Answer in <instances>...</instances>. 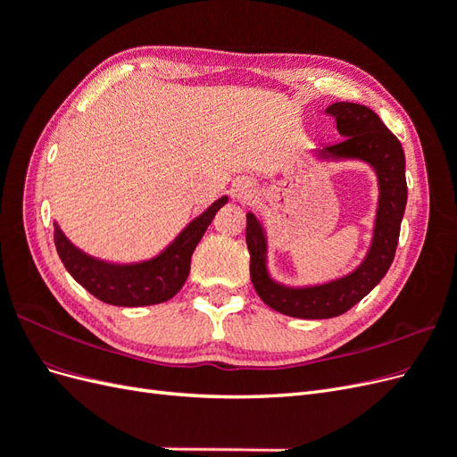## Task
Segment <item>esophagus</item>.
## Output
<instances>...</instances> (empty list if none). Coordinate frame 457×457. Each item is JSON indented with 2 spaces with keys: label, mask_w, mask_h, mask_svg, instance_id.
<instances>
[{
  "label": "esophagus",
  "mask_w": 457,
  "mask_h": 457,
  "mask_svg": "<svg viewBox=\"0 0 457 457\" xmlns=\"http://www.w3.org/2000/svg\"><path fill=\"white\" fill-rule=\"evenodd\" d=\"M253 195V185L250 181H238L237 185H234V196H237L238 200H245L250 198Z\"/></svg>",
  "instance_id": "1"
}]
</instances>
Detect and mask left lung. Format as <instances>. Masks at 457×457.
Masks as SVG:
<instances>
[{"label": "left lung", "instance_id": "obj_1", "mask_svg": "<svg viewBox=\"0 0 457 457\" xmlns=\"http://www.w3.org/2000/svg\"><path fill=\"white\" fill-rule=\"evenodd\" d=\"M326 112L336 118L343 141L318 148V154L334 160H362L371 165L379 181L373 240L361 267L343 278L322 286L287 287L276 284L267 272L265 232L253 213H247L245 227V244L252 255L250 274L257 295L270 309L307 320L334 318L347 312L381 282L395 259L400 223L408 200L403 145L385 128L379 116L368 106L356 103H334L326 108Z\"/></svg>", "mask_w": 457, "mask_h": 457}]
</instances>
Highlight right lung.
<instances>
[{
    "label": "right lung",
    "mask_w": 457,
    "mask_h": 457,
    "mask_svg": "<svg viewBox=\"0 0 457 457\" xmlns=\"http://www.w3.org/2000/svg\"><path fill=\"white\" fill-rule=\"evenodd\" d=\"M225 204L227 196L213 202L179 234L168 250L135 265H112L79 252L68 242L57 223H54V245L66 270L96 299L118 307L156 305L171 299L183 287L190 272L192 252L196 250L219 207Z\"/></svg>",
    "instance_id": "add662e5"
}]
</instances>
